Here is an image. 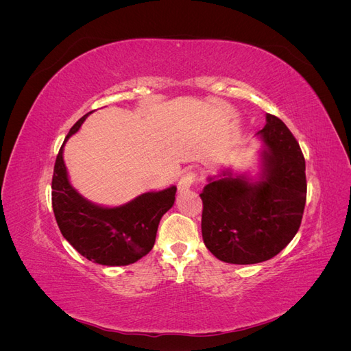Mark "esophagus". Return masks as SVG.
<instances>
[{"label": "esophagus", "instance_id": "34e87169", "mask_svg": "<svg viewBox=\"0 0 351 351\" xmlns=\"http://www.w3.org/2000/svg\"><path fill=\"white\" fill-rule=\"evenodd\" d=\"M196 180V171H193V169H186L184 174L182 176V178L178 180V192H186V190H189L190 187H192L193 182Z\"/></svg>", "mask_w": 351, "mask_h": 351}]
</instances>
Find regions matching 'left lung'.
<instances>
[{"label":"left lung","instance_id":"obj_1","mask_svg":"<svg viewBox=\"0 0 351 351\" xmlns=\"http://www.w3.org/2000/svg\"><path fill=\"white\" fill-rule=\"evenodd\" d=\"M256 134L265 145L259 177L252 180L226 169L209 177L200 193L204 243L227 263L250 265L274 258L302 224L307 184L299 143L271 114Z\"/></svg>","mask_w":351,"mask_h":351}]
</instances>
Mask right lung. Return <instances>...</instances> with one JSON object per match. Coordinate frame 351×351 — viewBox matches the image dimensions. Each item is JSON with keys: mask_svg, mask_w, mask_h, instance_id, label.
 Here are the masks:
<instances>
[{"mask_svg": "<svg viewBox=\"0 0 351 351\" xmlns=\"http://www.w3.org/2000/svg\"><path fill=\"white\" fill-rule=\"evenodd\" d=\"M88 115L71 127L64 143ZM64 143L52 176V209L61 234L82 256L95 263L124 267L139 261L152 250L159 221L174 205L177 187L147 192L114 208L95 205L70 184L62 159Z\"/></svg>", "mask_w": 351, "mask_h": 351, "instance_id": "right-lung-1", "label": "right lung"}]
</instances>
